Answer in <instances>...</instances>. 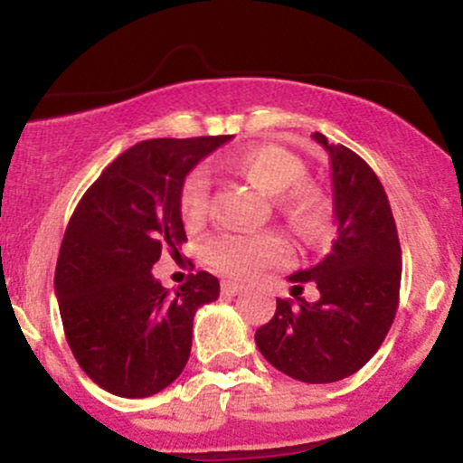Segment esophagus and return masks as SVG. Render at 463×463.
Listing matches in <instances>:
<instances>
[{"label":"esophagus","instance_id":"obj_1","mask_svg":"<svg viewBox=\"0 0 463 463\" xmlns=\"http://www.w3.org/2000/svg\"><path fill=\"white\" fill-rule=\"evenodd\" d=\"M241 289H243V285L232 283V280H222V294H226V296H237Z\"/></svg>","mask_w":463,"mask_h":463}]
</instances>
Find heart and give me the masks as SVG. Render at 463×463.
Here are the masks:
<instances>
[{
  "mask_svg": "<svg viewBox=\"0 0 463 463\" xmlns=\"http://www.w3.org/2000/svg\"><path fill=\"white\" fill-rule=\"evenodd\" d=\"M226 167L252 183L268 195H279L280 213L305 241H322L328 235L326 198L316 184L298 183L305 163L279 146H252L228 156ZM209 176L194 169L183 178L178 191V211L187 226L202 224L209 206ZM289 254L285 237L274 231L222 232L204 246V261L228 279L250 280L265 269L283 263Z\"/></svg>",
  "mask_w": 463,
  "mask_h": 463,
  "instance_id": "b5f03b06",
  "label": "heart"
}]
</instances>
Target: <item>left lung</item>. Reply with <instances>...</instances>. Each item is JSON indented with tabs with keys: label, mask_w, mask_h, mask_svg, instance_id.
Returning <instances> with one entry per match:
<instances>
[{
	"label": "left lung",
	"mask_w": 463,
	"mask_h": 463,
	"mask_svg": "<svg viewBox=\"0 0 463 463\" xmlns=\"http://www.w3.org/2000/svg\"><path fill=\"white\" fill-rule=\"evenodd\" d=\"M331 156L337 239L316 268L289 276L291 300L254 335L276 370L302 383H333L354 374L381 348L396 317L401 294V241L379 176L359 154L313 132ZM321 291L316 303L299 298L301 285Z\"/></svg>",
	"instance_id": "obj_1"
}]
</instances>
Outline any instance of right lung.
Returning <instances> with one entry per match:
<instances>
[{"label":"right lung","instance_id":"1","mask_svg":"<svg viewBox=\"0 0 463 463\" xmlns=\"http://www.w3.org/2000/svg\"><path fill=\"white\" fill-rule=\"evenodd\" d=\"M226 141L231 135L137 143L69 220L54 276L62 328L84 374L110 394L146 398L174 383L187 365L195 311L220 296L209 272L169 294L150 269L163 250L178 254L187 241L180 183Z\"/></svg>","mask_w":463,"mask_h":463}]
</instances>
